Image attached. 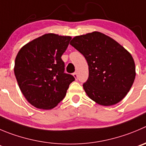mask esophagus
Masks as SVG:
<instances>
[{
	"label": "esophagus",
	"instance_id": "obj_1",
	"mask_svg": "<svg viewBox=\"0 0 146 146\" xmlns=\"http://www.w3.org/2000/svg\"><path fill=\"white\" fill-rule=\"evenodd\" d=\"M73 76L74 77V78H75V80H77V72H74V74H73Z\"/></svg>",
	"mask_w": 146,
	"mask_h": 146
}]
</instances>
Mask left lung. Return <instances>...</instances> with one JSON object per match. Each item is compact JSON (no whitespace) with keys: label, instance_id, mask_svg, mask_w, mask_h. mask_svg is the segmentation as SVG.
I'll return each instance as SVG.
<instances>
[{"label":"left lung","instance_id":"obj_1","mask_svg":"<svg viewBox=\"0 0 146 146\" xmlns=\"http://www.w3.org/2000/svg\"><path fill=\"white\" fill-rule=\"evenodd\" d=\"M70 44L88 64L89 77L83 87L89 98L104 106L121 101L135 77L131 54L117 41L98 31L75 36Z\"/></svg>","mask_w":146,"mask_h":146}]
</instances>
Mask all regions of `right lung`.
Segmentation results:
<instances>
[{"mask_svg":"<svg viewBox=\"0 0 146 146\" xmlns=\"http://www.w3.org/2000/svg\"><path fill=\"white\" fill-rule=\"evenodd\" d=\"M72 37L46 34L23 46L16 57L14 74L28 102L51 110L65 97L74 77L64 73L62 56Z\"/></svg>","mask_w":146,"mask_h":146,"instance_id":"right-lung-1","label":"right lung"}]
</instances>
